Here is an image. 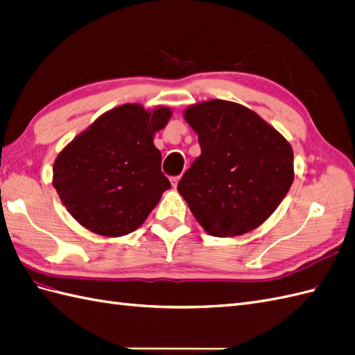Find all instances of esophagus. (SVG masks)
I'll return each mask as SVG.
<instances>
[{
    "label": "esophagus",
    "mask_w": 355,
    "mask_h": 355,
    "mask_svg": "<svg viewBox=\"0 0 355 355\" xmlns=\"http://www.w3.org/2000/svg\"><path fill=\"white\" fill-rule=\"evenodd\" d=\"M170 180H171L173 188H176L178 184H179V176H173V178H170Z\"/></svg>",
    "instance_id": "1"
}]
</instances>
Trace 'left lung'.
Segmentation results:
<instances>
[{
	"mask_svg": "<svg viewBox=\"0 0 355 355\" xmlns=\"http://www.w3.org/2000/svg\"><path fill=\"white\" fill-rule=\"evenodd\" d=\"M202 153L178 184L212 236H238L261 226L293 182L291 144L254 111L212 99L185 110Z\"/></svg>",
	"mask_w": 355,
	"mask_h": 355,
	"instance_id": "8db88e82",
	"label": "left lung"
}]
</instances>
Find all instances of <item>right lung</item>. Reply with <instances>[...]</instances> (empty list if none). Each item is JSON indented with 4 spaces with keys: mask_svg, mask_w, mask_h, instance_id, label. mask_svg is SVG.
Wrapping results in <instances>:
<instances>
[{
    "mask_svg": "<svg viewBox=\"0 0 355 355\" xmlns=\"http://www.w3.org/2000/svg\"><path fill=\"white\" fill-rule=\"evenodd\" d=\"M166 107L125 103L102 114L54 162L53 185L72 217L102 236L140 227L170 180L153 135L167 125Z\"/></svg>",
    "mask_w": 355,
    "mask_h": 355,
    "instance_id": "right-lung-1",
    "label": "right lung"
}]
</instances>
